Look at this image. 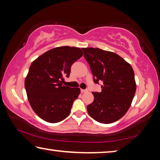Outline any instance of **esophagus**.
I'll return each instance as SVG.
<instances>
[{
  "label": "esophagus",
  "mask_w": 160,
  "mask_h": 160,
  "mask_svg": "<svg viewBox=\"0 0 160 160\" xmlns=\"http://www.w3.org/2000/svg\"><path fill=\"white\" fill-rule=\"evenodd\" d=\"M81 92L82 93H85V92H88V90H83V89H81Z\"/></svg>",
  "instance_id": "34e87169"
}]
</instances>
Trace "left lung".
Returning a JSON list of instances; mask_svg holds the SVG:
<instances>
[{"mask_svg":"<svg viewBox=\"0 0 160 160\" xmlns=\"http://www.w3.org/2000/svg\"><path fill=\"white\" fill-rule=\"evenodd\" d=\"M94 83L103 82L101 92H92L94 101L87 106L92 118L102 123H112L122 118L133 99L136 83L128 62L113 52L98 48H82Z\"/></svg>","mask_w":160,"mask_h":160,"instance_id":"1","label":"left lung"}]
</instances>
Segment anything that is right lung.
I'll return each mask as SVG.
<instances>
[{"instance_id": "1", "label": "right lung", "mask_w": 160, "mask_h": 160, "mask_svg": "<svg viewBox=\"0 0 160 160\" xmlns=\"http://www.w3.org/2000/svg\"><path fill=\"white\" fill-rule=\"evenodd\" d=\"M80 48H53L32 62L25 80L29 104L36 114L48 123H58L70 114L80 93L79 88L63 85L70 67L82 56Z\"/></svg>"}]
</instances>
